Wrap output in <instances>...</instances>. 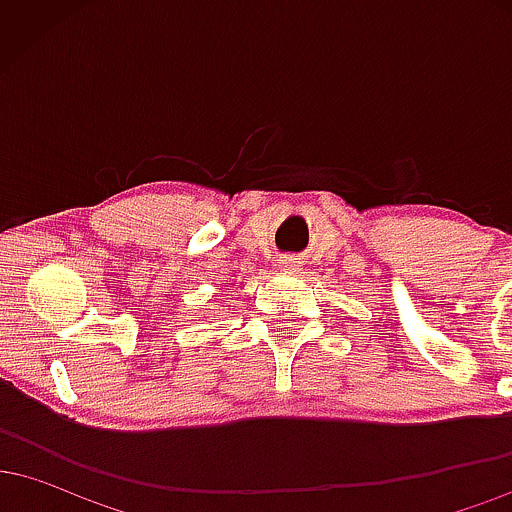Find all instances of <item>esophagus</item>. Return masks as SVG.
<instances>
[{
	"label": "esophagus",
	"mask_w": 512,
	"mask_h": 512,
	"mask_svg": "<svg viewBox=\"0 0 512 512\" xmlns=\"http://www.w3.org/2000/svg\"><path fill=\"white\" fill-rule=\"evenodd\" d=\"M279 264H281V267H286V269H296L301 262H298L296 257H284V260H281Z\"/></svg>",
	"instance_id": "obj_1"
}]
</instances>
